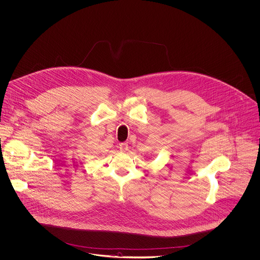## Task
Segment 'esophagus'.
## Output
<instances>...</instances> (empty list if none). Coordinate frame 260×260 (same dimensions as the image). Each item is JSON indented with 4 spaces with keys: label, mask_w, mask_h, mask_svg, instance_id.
<instances>
[{
    "label": "esophagus",
    "mask_w": 260,
    "mask_h": 260,
    "mask_svg": "<svg viewBox=\"0 0 260 260\" xmlns=\"http://www.w3.org/2000/svg\"><path fill=\"white\" fill-rule=\"evenodd\" d=\"M119 149H120V151H122V152H126V151L128 150V145H127V143H120V144H119Z\"/></svg>",
    "instance_id": "esophagus-1"
}]
</instances>
